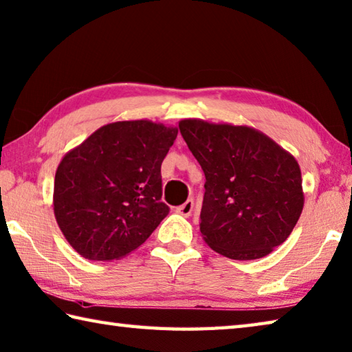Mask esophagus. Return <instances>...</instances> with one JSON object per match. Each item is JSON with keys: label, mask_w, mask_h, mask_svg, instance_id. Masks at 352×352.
I'll list each match as a JSON object with an SVG mask.
<instances>
[{"label": "esophagus", "mask_w": 352, "mask_h": 352, "mask_svg": "<svg viewBox=\"0 0 352 352\" xmlns=\"http://www.w3.org/2000/svg\"><path fill=\"white\" fill-rule=\"evenodd\" d=\"M177 212L183 217H190L192 212H194V201H192V199H188V201L182 204L180 208H177Z\"/></svg>", "instance_id": "34e87169"}]
</instances>
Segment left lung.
Segmentation results:
<instances>
[{
	"label": "left lung",
	"mask_w": 352,
	"mask_h": 352,
	"mask_svg": "<svg viewBox=\"0 0 352 352\" xmlns=\"http://www.w3.org/2000/svg\"><path fill=\"white\" fill-rule=\"evenodd\" d=\"M178 126L206 177L203 239L230 259L267 256L290 236L304 209L296 158L250 126L199 119Z\"/></svg>",
	"instance_id": "8db88e82"
}]
</instances>
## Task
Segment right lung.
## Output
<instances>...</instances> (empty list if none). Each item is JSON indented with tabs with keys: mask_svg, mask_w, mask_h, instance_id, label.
<instances>
[{
	"mask_svg": "<svg viewBox=\"0 0 352 352\" xmlns=\"http://www.w3.org/2000/svg\"><path fill=\"white\" fill-rule=\"evenodd\" d=\"M177 134L151 120L114 122L64 155L54 175L53 210L80 256H126L168 215L160 169Z\"/></svg>",
	"mask_w": 352,
	"mask_h": 352,
	"instance_id": "right-lung-1",
	"label": "right lung"
}]
</instances>
